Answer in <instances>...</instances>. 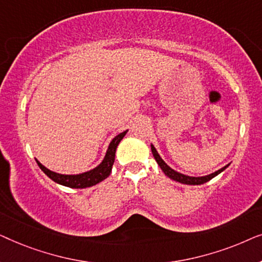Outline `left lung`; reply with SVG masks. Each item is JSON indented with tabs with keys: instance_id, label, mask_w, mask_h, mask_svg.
<instances>
[{
	"instance_id": "left-lung-1",
	"label": "left lung",
	"mask_w": 262,
	"mask_h": 262,
	"mask_svg": "<svg viewBox=\"0 0 262 262\" xmlns=\"http://www.w3.org/2000/svg\"><path fill=\"white\" fill-rule=\"evenodd\" d=\"M150 146H151L152 155H154V157H155L157 164H159L160 168H161V169H162L163 173L166 174L168 178L171 179V180L180 182V184H185V185H202V184H205V182L210 181L211 179H213L214 177H217L218 174H221L222 171L225 170L229 166H230V163H229V164H227V166H224L223 168H221V169H218V170L214 171V173H211L209 175H204V177H189V175L179 173V171L174 170L173 168H170L162 160V157H161L160 154L157 152V150H156L155 146H154L152 144H150Z\"/></svg>"
}]
</instances>
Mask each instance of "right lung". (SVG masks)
<instances>
[{"label":"right lung","mask_w":262,"mask_h":262,"mask_svg":"<svg viewBox=\"0 0 262 262\" xmlns=\"http://www.w3.org/2000/svg\"><path fill=\"white\" fill-rule=\"evenodd\" d=\"M127 131L128 130H125L124 132H121V134L116 136V137L111 141L108 148L106 150L105 157H103L101 162H100L95 168H93L91 170L83 171V173H80V174L56 173V171L50 170L49 168L42 166L37 159H35V161H37L38 166L40 167V169L44 171V173L48 175L51 180L57 182V184L67 186V187H70V188L92 187V186L99 184V182H101L102 180H105L106 178L110 177L111 171H112L114 159H116L117 146L120 143L121 139L124 138V136L127 134Z\"/></svg>","instance_id":"obj_1"}]
</instances>
